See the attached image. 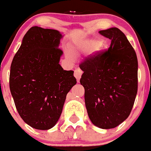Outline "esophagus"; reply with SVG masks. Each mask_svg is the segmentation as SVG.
<instances>
[{
  "instance_id": "obj_1",
  "label": "esophagus",
  "mask_w": 151,
  "mask_h": 151,
  "mask_svg": "<svg viewBox=\"0 0 151 151\" xmlns=\"http://www.w3.org/2000/svg\"><path fill=\"white\" fill-rule=\"evenodd\" d=\"M82 73H83V72H82V70L80 69V68H76V69L74 70V77H75L78 81H79V80L81 78Z\"/></svg>"
}]
</instances>
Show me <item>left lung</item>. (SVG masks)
I'll list each match as a JSON object with an SVG mask.
<instances>
[{
  "label": "left lung",
  "instance_id": "obj_1",
  "mask_svg": "<svg viewBox=\"0 0 151 151\" xmlns=\"http://www.w3.org/2000/svg\"><path fill=\"white\" fill-rule=\"evenodd\" d=\"M111 40L108 49L86 58L80 68L84 100L91 122L114 128L130 115L137 93L138 62L135 50L120 29L99 31Z\"/></svg>",
  "mask_w": 151,
  "mask_h": 151
}]
</instances>
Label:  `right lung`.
<instances>
[{"label": "right lung", "instance_id": "right-lung-1", "mask_svg": "<svg viewBox=\"0 0 151 151\" xmlns=\"http://www.w3.org/2000/svg\"><path fill=\"white\" fill-rule=\"evenodd\" d=\"M61 37L58 30L30 27L11 63L9 84L15 107L23 121L37 130L56 124L66 96L77 83L73 70L59 64Z\"/></svg>", "mask_w": 151, "mask_h": 151}]
</instances>
